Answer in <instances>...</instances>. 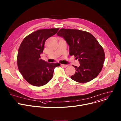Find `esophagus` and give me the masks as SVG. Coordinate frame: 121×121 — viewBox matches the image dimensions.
<instances>
[{"mask_svg": "<svg viewBox=\"0 0 121 121\" xmlns=\"http://www.w3.org/2000/svg\"><path fill=\"white\" fill-rule=\"evenodd\" d=\"M61 65L62 67H64V68H66V67L68 66L67 65H64V64H61Z\"/></svg>", "mask_w": 121, "mask_h": 121, "instance_id": "34e87169", "label": "esophagus"}]
</instances>
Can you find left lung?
Segmentation results:
<instances>
[{"label": "left lung", "mask_w": 121, "mask_h": 121, "mask_svg": "<svg viewBox=\"0 0 121 121\" xmlns=\"http://www.w3.org/2000/svg\"><path fill=\"white\" fill-rule=\"evenodd\" d=\"M57 35L66 40L70 55H74L80 64L79 67L74 66L76 71L70 76L71 79L84 83L97 77L102 69L105 55L94 36L87 31L66 29H60Z\"/></svg>", "instance_id": "1"}]
</instances>
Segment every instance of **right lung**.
Listing matches in <instances>:
<instances>
[{
	"mask_svg": "<svg viewBox=\"0 0 121 121\" xmlns=\"http://www.w3.org/2000/svg\"><path fill=\"white\" fill-rule=\"evenodd\" d=\"M59 28L35 31L23 39L19 48L17 63L18 69L26 81L34 86H40L52 79L54 69L59 63H48L41 59L46 40L55 35Z\"/></svg>",
	"mask_w": 121,
	"mask_h": 121,
	"instance_id": "right-lung-1",
	"label": "right lung"
}]
</instances>
